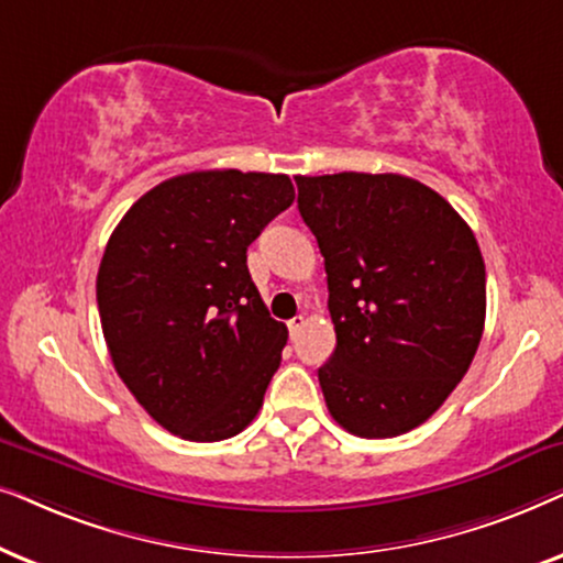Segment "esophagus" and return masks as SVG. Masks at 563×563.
Returning a JSON list of instances; mask_svg holds the SVG:
<instances>
[{"label": "esophagus", "instance_id": "34e87169", "mask_svg": "<svg viewBox=\"0 0 563 563\" xmlns=\"http://www.w3.org/2000/svg\"><path fill=\"white\" fill-rule=\"evenodd\" d=\"M303 324H306V317H303V313H296V317L288 321V332H290V336H296L298 332H301Z\"/></svg>", "mask_w": 563, "mask_h": 563}]
</instances>
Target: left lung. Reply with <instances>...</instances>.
<instances>
[{
  "mask_svg": "<svg viewBox=\"0 0 563 563\" xmlns=\"http://www.w3.org/2000/svg\"><path fill=\"white\" fill-rule=\"evenodd\" d=\"M324 257L336 347L319 368L329 415L396 438L443 407L484 332L486 269L443 195L404 175L296 177Z\"/></svg>",
  "mask_w": 563,
  "mask_h": 563,
  "instance_id": "left-lung-1",
  "label": "left lung"
}]
</instances>
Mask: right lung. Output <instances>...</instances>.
Returning <instances> with one entry per match:
<instances>
[{"label": "right lung", "mask_w": 563, "mask_h": 563, "mask_svg": "<svg viewBox=\"0 0 563 563\" xmlns=\"http://www.w3.org/2000/svg\"><path fill=\"white\" fill-rule=\"evenodd\" d=\"M288 175L187 172L141 195L97 273L118 376L164 430L216 443L257 417L288 329L269 317L246 246L294 203Z\"/></svg>", "instance_id": "right-lung-1"}]
</instances>
